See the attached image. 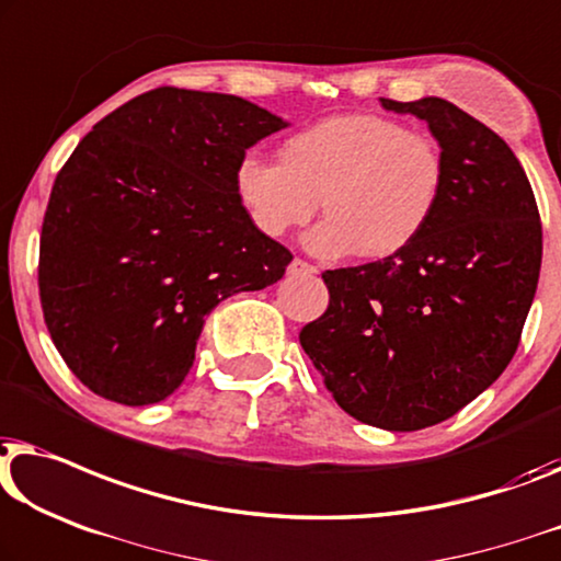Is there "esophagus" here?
<instances>
[{
    "label": "esophagus",
    "instance_id": "34e87169",
    "mask_svg": "<svg viewBox=\"0 0 561 561\" xmlns=\"http://www.w3.org/2000/svg\"><path fill=\"white\" fill-rule=\"evenodd\" d=\"M319 271H316V267L311 265V263H306V261H296L288 265V275H316Z\"/></svg>",
    "mask_w": 561,
    "mask_h": 561
}]
</instances>
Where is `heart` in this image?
<instances>
[{"label":"heart","instance_id":"obj_1","mask_svg":"<svg viewBox=\"0 0 561 561\" xmlns=\"http://www.w3.org/2000/svg\"><path fill=\"white\" fill-rule=\"evenodd\" d=\"M234 190L267 238H283L319 213L308 253L323 261L362 253L371 261L410 248L440 207L445 161L427 136L375 113H346L304 128L280 159L250 151L234 169Z\"/></svg>","mask_w":561,"mask_h":561}]
</instances>
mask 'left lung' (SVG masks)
<instances>
[{
    "label": "left lung",
    "instance_id": "obj_1",
    "mask_svg": "<svg viewBox=\"0 0 561 561\" xmlns=\"http://www.w3.org/2000/svg\"><path fill=\"white\" fill-rule=\"evenodd\" d=\"M381 108L425 121L445 161L427 230L385 261L323 273L300 346L359 422L412 433L456 415L514 359L541 267L531 184L508 144L435 95Z\"/></svg>",
    "mask_w": 561,
    "mask_h": 561
}]
</instances>
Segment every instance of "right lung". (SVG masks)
<instances>
[{
    "label": "right lung",
    "mask_w": 561,
    "mask_h": 561,
    "mask_svg": "<svg viewBox=\"0 0 561 561\" xmlns=\"http://www.w3.org/2000/svg\"><path fill=\"white\" fill-rule=\"evenodd\" d=\"M286 126L238 95L157 88L76 146L47 202L39 300L91 392L128 408L167 400L207 316L283 278L294 255L250 220L234 169Z\"/></svg>",
    "instance_id": "obj_1"
}]
</instances>
